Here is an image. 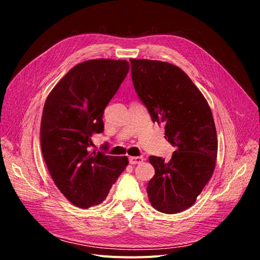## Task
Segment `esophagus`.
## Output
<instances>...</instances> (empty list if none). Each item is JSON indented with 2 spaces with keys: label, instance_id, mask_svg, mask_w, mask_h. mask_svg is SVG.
<instances>
[{
  "label": "esophagus",
  "instance_id": "1",
  "mask_svg": "<svg viewBox=\"0 0 260 260\" xmlns=\"http://www.w3.org/2000/svg\"><path fill=\"white\" fill-rule=\"evenodd\" d=\"M142 161H144V157L142 156H129V163L132 165L140 164Z\"/></svg>",
  "mask_w": 260,
  "mask_h": 260
}]
</instances>
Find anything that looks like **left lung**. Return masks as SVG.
<instances>
[{
    "label": "left lung",
    "instance_id": "obj_1",
    "mask_svg": "<svg viewBox=\"0 0 260 260\" xmlns=\"http://www.w3.org/2000/svg\"><path fill=\"white\" fill-rule=\"evenodd\" d=\"M134 87L151 115L165 126V139L176 147L166 162L151 155L155 174L147 193L151 205L165 214L194 204L216 165L217 134L206 99L188 75L169 62L129 59Z\"/></svg>",
    "mask_w": 260,
    "mask_h": 260
}]
</instances>
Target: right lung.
<instances>
[{
  "mask_svg": "<svg viewBox=\"0 0 260 260\" xmlns=\"http://www.w3.org/2000/svg\"><path fill=\"white\" fill-rule=\"evenodd\" d=\"M129 70L126 60L81 62L47 96L41 120V149L57 188L81 208L106 200L128 164L127 156L89 151L90 137L104 132L105 108Z\"/></svg>",
  "mask_w": 260,
  "mask_h": 260,
  "instance_id": "obj_1",
  "label": "right lung"
}]
</instances>
